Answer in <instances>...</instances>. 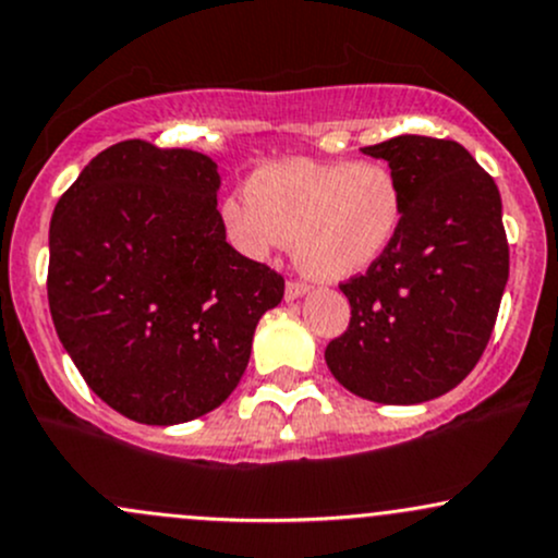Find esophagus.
Masks as SVG:
<instances>
[{
    "instance_id": "esophagus-1",
    "label": "esophagus",
    "mask_w": 558,
    "mask_h": 558,
    "mask_svg": "<svg viewBox=\"0 0 558 558\" xmlns=\"http://www.w3.org/2000/svg\"><path fill=\"white\" fill-rule=\"evenodd\" d=\"M305 292H308V284H303V281H287L284 287L287 301H298V298H303Z\"/></svg>"
}]
</instances>
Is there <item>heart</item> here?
Instances as JSON below:
<instances>
[{
	"label": "heart",
	"mask_w": 558,
	"mask_h": 558,
	"mask_svg": "<svg viewBox=\"0 0 558 558\" xmlns=\"http://www.w3.org/2000/svg\"><path fill=\"white\" fill-rule=\"evenodd\" d=\"M401 218L404 194L380 161H268L250 175L247 194L220 207L226 239L239 255L266 260L292 244L298 268L322 281L375 266Z\"/></svg>",
	"instance_id": "1"
}]
</instances>
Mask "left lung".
Wrapping results in <instances>:
<instances>
[{
    "label": "left lung",
    "instance_id": "obj_1",
    "mask_svg": "<svg viewBox=\"0 0 558 558\" xmlns=\"http://www.w3.org/2000/svg\"><path fill=\"white\" fill-rule=\"evenodd\" d=\"M404 194L388 253L340 284L351 322L327 345L329 373L377 404H421L476 367L508 281L500 191L460 143L399 135L362 148Z\"/></svg>",
    "mask_w": 558,
    "mask_h": 558
}]
</instances>
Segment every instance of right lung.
<instances>
[{"instance_id": "1", "label": "right lung", "mask_w": 558, "mask_h": 558, "mask_svg": "<svg viewBox=\"0 0 558 558\" xmlns=\"http://www.w3.org/2000/svg\"><path fill=\"white\" fill-rule=\"evenodd\" d=\"M218 165L122 141L61 196L47 301L65 353L124 417L175 425L231 397L284 279L226 242Z\"/></svg>"}]
</instances>
